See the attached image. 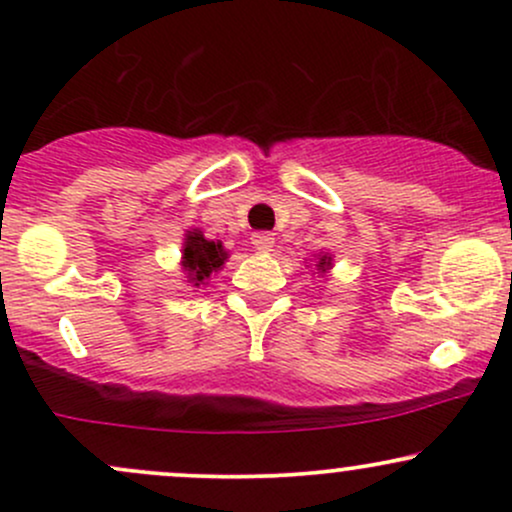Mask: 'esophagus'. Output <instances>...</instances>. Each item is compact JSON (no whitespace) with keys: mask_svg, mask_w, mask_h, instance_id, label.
I'll return each mask as SVG.
<instances>
[{"mask_svg":"<svg viewBox=\"0 0 512 512\" xmlns=\"http://www.w3.org/2000/svg\"><path fill=\"white\" fill-rule=\"evenodd\" d=\"M252 245H255L257 250H262V252H267V250H272V245H274V233H269V231H257V233H252Z\"/></svg>","mask_w":512,"mask_h":512,"instance_id":"1","label":"esophagus"}]
</instances>
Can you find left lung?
I'll list each match as a JSON object with an SVG mask.
<instances>
[{"label":"left lung","mask_w":512,"mask_h":512,"mask_svg":"<svg viewBox=\"0 0 512 512\" xmlns=\"http://www.w3.org/2000/svg\"><path fill=\"white\" fill-rule=\"evenodd\" d=\"M330 262H332L330 257H327V255H322V257H320V262H317V269H322V272H325V269L330 267Z\"/></svg>","instance_id":"1"}]
</instances>
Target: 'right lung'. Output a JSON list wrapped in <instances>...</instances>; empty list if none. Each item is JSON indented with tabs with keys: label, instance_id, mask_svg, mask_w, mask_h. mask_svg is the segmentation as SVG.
Returning <instances> with one entry per match:
<instances>
[{
	"label": "right lung",
	"instance_id": "add662e5",
	"mask_svg": "<svg viewBox=\"0 0 512 512\" xmlns=\"http://www.w3.org/2000/svg\"><path fill=\"white\" fill-rule=\"evenodd\" d=\"M226 257L228 252L223 250L221 243L207 240L199 231L187 233L185 252H182V267L187 269L190 281H195V286L202 284L204 279H209L214 272H219Z\"/></svg>",
	"mask_w": 512,
	"mask_h": 512
}]
</instances>
